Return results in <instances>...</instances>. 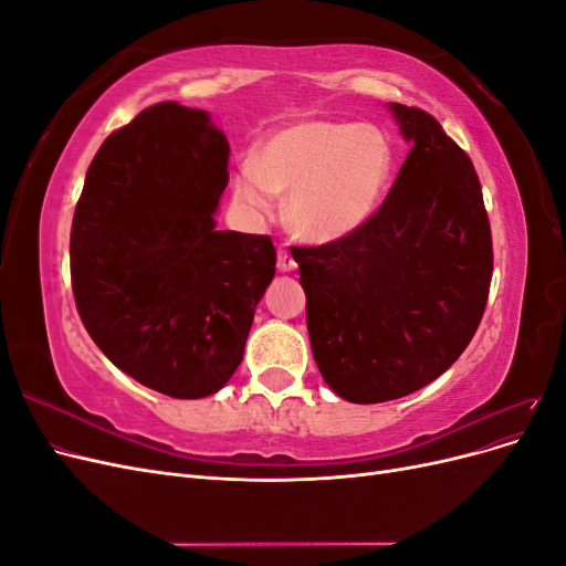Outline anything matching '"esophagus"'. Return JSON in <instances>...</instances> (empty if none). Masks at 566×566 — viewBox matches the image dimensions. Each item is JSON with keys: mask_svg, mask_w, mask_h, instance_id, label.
<instances>
[{"mask_svg": "<svg viewBox=\"0 0 566 566\" xmlns=\"http://www.w3.org/2000/svg\"><path fill=\"white\" fill-rule=\"evenodd\" d=\"M295 266H297V262H295L293 252H290L285 245H281L279 248V269L281 271H295Z\"/></svg>", "mask_w": 566, "mask_h": 566, "instance_id": "1", "label": "esophagus"}]
</instances>
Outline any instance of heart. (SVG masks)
Listing matches in <instances>:
<instances>
[{
	"label": "heart",
	"mask_w": 566,
	"mask_h": 566,
	"mask_svg": "<svg viewBox=\"0 0 566 566\" xmlns=\"http://www.w3.org/2000/svg\"><path fill=\"white\" fill-rule=\"evenodd\" d=\"M391 169V146L373 125L304 119L276 132L260 163L243 160L235 193L256 214L290 191V224L310 241H337L368 221Z\"/></svg>",
	"instance_id": "1"
}]
</instances>
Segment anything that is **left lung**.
Listing matches in <instances>:
<instances>
[{"instance_id": "8db88e82", "label": "left lung", "mask_w": 566, "mask_h": 566, "mask_svg": "<svg viewBox=\"0 0 566 566\" xmlns=\"http://www.w3.org/2000/svg\"><path fill=\"white\" fill-rule=\"evenodd\" d=\"M389 108L413 148L385 202L345 238L290 248L316 366L352 403L401 399L449 370L479 328L493 273L470 156L430 113Z\"/></svg>"}]
</instances>
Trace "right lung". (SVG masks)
Returning <instances> with one entry per match:
<instances>
[{
  "instance_id": "add662e5",
  "label": "right lung",
  "mask_w": 566,
  "mask_h": 566,
  "mask_svg": "<svg viewBox=\"0 0 566 566\" xmlns=\"http://www.w3.org/2000/svg\"><path fill=\"white\" fill-rule=\"evenodd\" d=\"M227 165L210 115L163 101L108 134L73 214L84 328L119 370L175 399L229 382L276 273L271 235L214 229Z\"/></svg>"
}]
</instances>
